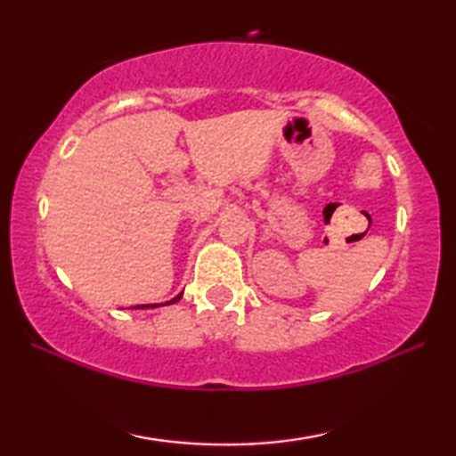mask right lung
Returning <instances> with one entry per match:
<instances>
[{
  "instance_id": "add662e5",
  "label": "right lung",
  "mask_w": 456,
  "mask_h": 456,
  "mask_svg": "<svg viewBox=\"0 0 456 456\" xmlns=\"http://www.w3.org/2000/svg\"><path fill=\"white\" fill-rule=\"evenodd\" d=\"M181 296H183V293H179V296H176V297H173V299H171V302H167V304H175V302H179V299H181ZM136 307H141V305H136ZM142 307H157V305H152V304H149V305H142Z\"/></svg>"
}]
</instances>
